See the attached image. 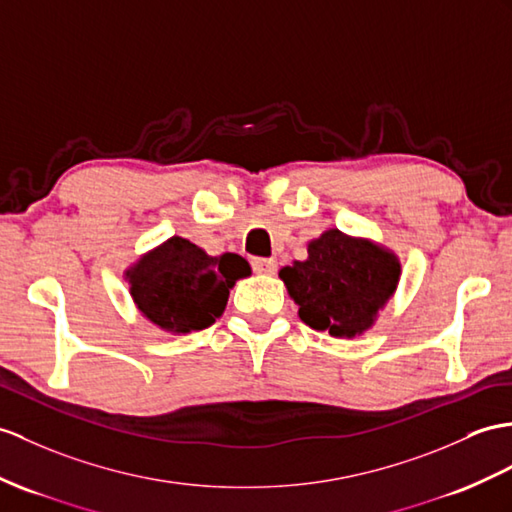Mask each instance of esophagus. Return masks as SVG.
I'll list each match as a JSON object with an SVG mask.
<instances>
[{
	"mask_svg": "<svg viewBox=\"0 0 512 512\" xmlns=\"http://www.w3.org/2000/svg\"><path fill=\"white\" fill-rule=\"evenodd\" d=\"M252 269L263 276H271L276 273V260L273 258H252Z\"/></svg>",
	"mask_w": 512,
	"mask_h": 512,
	"instance_id": "obj_1",
	"label": "esophagus"
}]
</instances>
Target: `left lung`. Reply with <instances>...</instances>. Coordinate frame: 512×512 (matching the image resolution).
<instances>
[{
	"instance_id": "obj_1",
	"label": "left lung",
	"mask_w": 512,
	"mask_h": 512,
	"mask_svg": "<svg viewBox=\"0 0 512 512\" xmlns=\"http://www.w3.org/2000/svg\"><path fill=\"white\" fill-rule=\"evenodd\" d=\"M306 326L332 336L369 328L395 291L400 263L369 241L328 230L308 245V258L280 269Z\"/></svg>"
}]
</instances>
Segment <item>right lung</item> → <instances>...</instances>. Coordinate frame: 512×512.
<instances>
[{"mask_svg": "<svg viewBox=\"0 0 512 512\" xmlns=\"http://www.w3.org/2000/svg\"><path fill=\"white\" fill-rule=\"evenodd\" d=\"M130 293L141 313L171 332L204 330L221 317L234 282L249 276L239 254L208 256L182 236H173L139 260Z\"/></svg>", "mask_w": 512, "mask_h": 512, "instance_id": "obj_1", "label": "right lung"}]
</instances>
